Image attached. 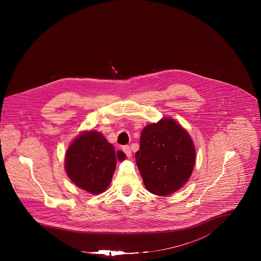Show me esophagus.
I'll use <instances>...</instances> for the list:
<instances>
[{"label":"esophagus","instance_id":"obj_1","mask_svg":"<svg viewBox=\"0 0 261 261\" xmlns=\"http://www.w3.org/2000/svg\"><path fill=\"white\" fill-rule=\"evenodd\" d=\"M122 150L124 151V153L126 154L127 158H130V156H132V149L129 148V146H123V147H122Z\"/></svg>","mask_w":261,"mask_h":261}]
</instances>
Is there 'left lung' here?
Masks as SVG:
<instances>
[{"label": "left lung", "mask_w": 261, "mask_h": 261, "mask_svg": "<svg viewBox=\"0 0 261 261\" xmlns=\"http://www.w3.org/2000/svg\"><path fill=\"white\" fill-rule=\"evenodd\" d=\"M136 159L146 188L167 196L186 184L196 151L186 130L174 119L164 118L143 129Z\"/></svg>", "instance_id": "8db88e82"}]
</instances>
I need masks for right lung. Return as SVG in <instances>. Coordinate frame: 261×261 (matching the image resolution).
I'll return each mask as SVG.
<instances>
[{"mask_svg": "<svg viewBox=\"0 0 261 261\" xmlns=\"http://www.w3.org/2000/svg\"><path fill=\"white\" fill-rule=\"evenodd\" d=\"M122 151L115 152L102 134L85 132L66 151L65 170L75 185L92 194H100L112 181L116 158L123 160Z\"/></svg>", "mask_w": 261, "mask_h": 261, "instance_id": "add662e5", "label": "right lung"}]
</instances>
